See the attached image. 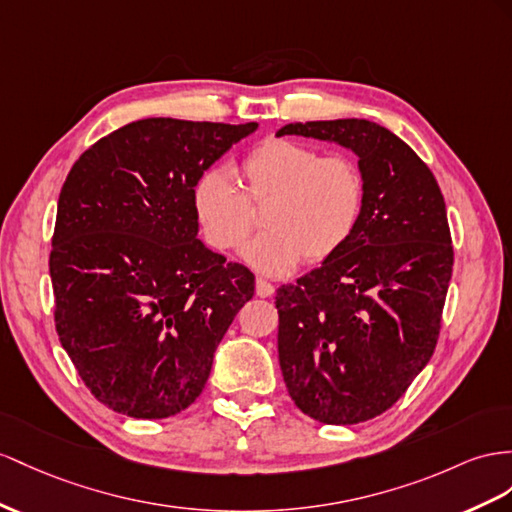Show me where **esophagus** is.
<instances>
[{
	"label": "esophagus",
	"mask_w": 512,
	"mask_h": 512,
	"mask_svg": "<svg viewBox=\"0 0 512 512\" xmlns=\"http://www.w3.org/2000/svg\"><path fill=\"white\" fill-rule=\"evenodd\" d=\"M255 292H257V296L259 298H268V296H272L274 294V285L270 283V281H266V279H257L255 281Z\"/></svg>",
	"instance_id": "1"
}]
</instances>
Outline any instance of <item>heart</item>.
<instances>
[{
  "instance_id": "obj_1",
  "label": "heart",
  "mask_w": 512,
  "mask_h": 512,
  "mask_svg": "<svg viewBox=\"0 0 512 512\" xmlns=\"http://www.w3.org/2000/svg\"><path fill=\"white\" fill-rule=\"evenodd\" d=\"M240 190L220 170L194 181L192 209L205 242L216 251L238 248L255 229V209L268 205L266 233L242 248L255 270L292 272L300 261L322 264L357 231L365 177L346 155H324L305 142L268 138L238 170Z\"/></svg>"
}]
</instances>
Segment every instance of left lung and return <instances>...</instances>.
<instances>
[{"label":"left lung","instance_id":"1","mask_svg":"<svg viewBox=\"0 0 512 512\" xmlns=\"http://www.w3.org/2000/svg\"><path fill=\"white\" fill-rule=\"evenodd\" d=\"M277 136L331 140L359 155L357 231L316 270L285 283L279 365L305 415L350 426L396 404L435 352L454 248L435 175L409 144L365 119L290 123Z\"/></svg>","mask_w":512,"mask_h":512}]
</instances>
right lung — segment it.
<instances>
[{"mask_svg":"<svg viewBox=\"0 0 512 512\" xmlns=\"http://www.w3.org/2000/svg\"><path fill=\"white\" fill-rule=\"evenodd\" d=\"M257 123L134 121L60 190L49 274L62 348L108 409L162 419L201 396L253 272L196 238L192 188Z\"/></svg>","mask_w":512,"mask_h":512,"instance_id":"1","label":"right lung"}]
</instances>
